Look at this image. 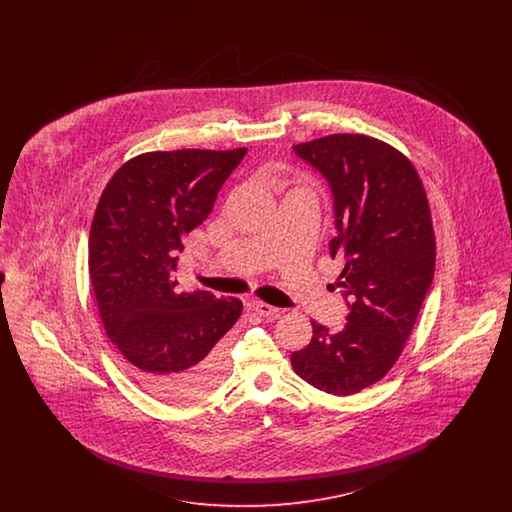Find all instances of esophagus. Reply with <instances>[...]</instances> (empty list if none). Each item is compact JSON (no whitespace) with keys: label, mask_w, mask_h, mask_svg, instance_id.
<instances>
[{"label":"esophagus","mask_w":512,"mask_h":512,"mask_svg":"<svg viewBox=\"0 0 512 512\" xmlns=\"http://www.w3.org/2000/svg\"><path fill=\"white\" fill-rule=\"evenodd\" d=\"M251 309L257 315H261V317H274V315L280 313L278 307H272V305H268L265 301H251Z\"/></svg>","instance_id":"esophagus-1"}]
</instances>
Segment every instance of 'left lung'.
Here are the masks:
<instances>
[{
  "label": "left lung",
  "instance_id": "left-lung-1",
  "mask_svg": "<svg viewBox=\"0 0 512 512\" xmlns=\"http://www.w3.org/2000/svg\"><path fill=\"white\" fill-rule=\"evenodd\" d=\"M293 151L330 182V255L343 259L336 288L349 315L336 334L313 320L292 366L317 390L353 395L390 372L413 332L436 268L430 205L409 157L382 140L330 134Z\"/></svg>",
  "mask_w": 512,
  "mask_h": 512
}]
</instances>
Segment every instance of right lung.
I'll use <instances>...</instances> for the list:
<instances>
[{
	"label": "right lung",
	"mask_w": 512,
	"mask_h": 512,
	"mask_svg": "<svg viewBox=\"0 0 512 512\" xmlns=\"http://www.w3.org/2000/svg\"><path fill=\"white\" fill-rule=\"evenodd\" d=\"M245 151L142 153L99 197L88 244L99 317L134 380L165 403L209 395L228 368L224 334L242 315V301L180 293L172 272L176 251L209 217Z\"/></svg>",
	"instance_id": "right-lung-1"
}]
</instances>
